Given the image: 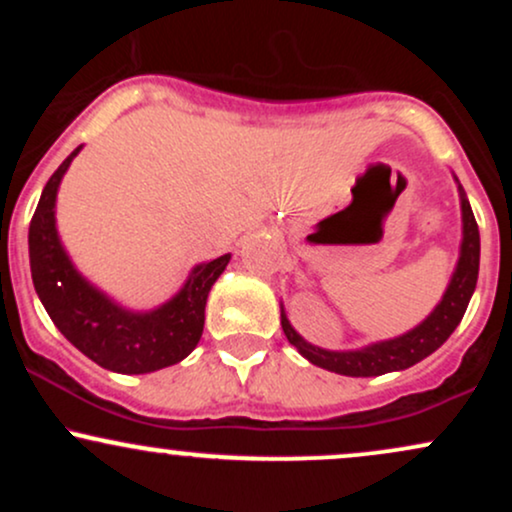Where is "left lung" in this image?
I'll return each mask as SVG.
<instances>
[{"label":"left lung","mask_w":512,"mask_h":512,"mask_svg":"<svg viewBox=\"0 0 512 512\" xmlns=\"http://www.w3.org/2000/svg\"><path fill=\"white\" fill-rule=\"evenodd\" d=\"M462 197V250L460 262H457L455 274H452L448 291H445L443 301L436 305L431 315L421 322L419 327L402 334L397 339H387V342L370 344L366 349L356 351H325L317 346L303 342V337L291 327L286 320L284 310H281V327H284L286 339L301 351V356L308 358L315 366L332 370L339 375H351V378H370V375L392 373V370H404L414 363L424 361L431 356L445 339L455 332L460 325L464 310H467L469 298L477 289L479 276V226L474 219L472 207H469L467 197Z\"/></svg>","instance_id":"obj_1"}]
</instances>
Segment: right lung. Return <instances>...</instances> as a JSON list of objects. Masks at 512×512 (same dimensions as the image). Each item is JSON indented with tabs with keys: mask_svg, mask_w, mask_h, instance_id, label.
Masks as SVG:
<instances>
[{
	"mask_svg": "<svg viewBox=\"0 0 512 512\" xmlns=\"http://www.w3.org/2000/svg\"><path fill=\"white\" fill-rule=\"evenodd\" d=\"M79 149L64 158L62 166L52 173L28 228L35 293L57 330L98 366L127 375L154 373L173 366L192 354L202 337L207 296L231 255H221L192 269L178 296L158 310H122L76 272L57 238V187Z\"/></svg>",
	"mask_w": 512,
	"mask_h": 512,
	"instance_id": "add662e5",
	"label": "right lung"
}]
</instances>
